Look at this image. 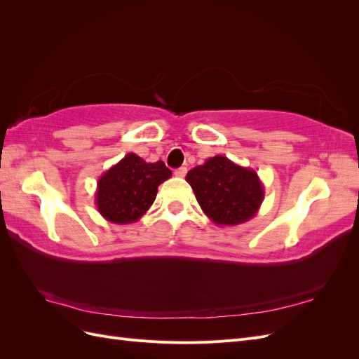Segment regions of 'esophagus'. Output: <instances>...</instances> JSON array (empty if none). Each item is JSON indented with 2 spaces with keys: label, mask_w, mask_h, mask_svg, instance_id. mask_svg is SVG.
I'll list each match as a JSON object with an SVG mask.
<instances>
[{
  "label": "esophagus",
  "mask_w": 359,
  "mask_h": 359,
  "mask_svg": "<svg viewBox=\"0 0 359 359\" xmlns=\"http://www.w3.org/2000/svg\"><path fill=\"white\" fill-rule=\"evenodd\" d=\"M175 177H178V178H184L186 177V173H187V168L186 166H181V168H178V169H175Z\"/></svg>",
  "instance_id": "esophagus-1"
}]
</instances>
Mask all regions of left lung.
<instances>
[{
  "mask_svg": "<svg viewBox=\"0 0 359 359\" xmlns=\"http://www.w3.org/2000/svg\"><path fill=\"white\" fill-rule=\"evenodd\" d=\"M186 181L205 215L217 226H236L253 219L265 198L256 170L223 156L189 170Z\"/></svg>",
  "mask_w": 359,
  "mask_h": 359,
  "instance_id": "1",
  "label": "left lung"
}]
</instances>
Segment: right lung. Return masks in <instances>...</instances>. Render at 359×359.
Segmentation results:
<instances>
[{
  "mask_svg": "<svg viewBox=\"0 0 359 359\" xmlns=\"http://www.w3.org/2000/svg\"><path fill=\"white\" fill-rule=\"evenodd\" d=\"M170 177L172 172L161 160L147 163L128 153L97 181V210L111 223H135L154 203L160 184Z\"/></svg>",
  "mask_w": 359,
  "mask_h": 359,
  "instance_id": "obj_1",
  "label": "right lung"
}]
</instances>
